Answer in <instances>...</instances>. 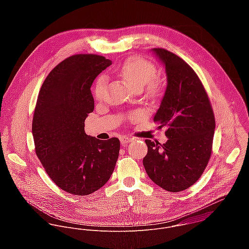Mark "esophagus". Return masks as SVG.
<instances>
[{"instance_id": "1", "label": "esophagus", "mask_w": 249, "mask_h": 249, "mask_svg": "<svg viewBox=\"0 0 249 249\" xmlns=\"http://www.w3.org/2000/svg\"><path fill=\"white\" fill-rule=\"evenodd\" d=\"M120 141H121V143H122L123 145H125L126 143H128V142H130L132 141V138H128V137H122V138L120 139Z\"/></svg>"}]
</instances>
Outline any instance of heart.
<instances>
[{
    "label": "heart",
    "instance_id": "obj_1",
    "mask_svg": "<svg viewBox=\"0 0 249 249\" xmlns=\"http://www.w3.org/2000/svg\"><path fill=\"white\" fill-rule=\"evenodd\" d=\"M156 72V67L148 60L142 57H132L124 63L119 71V75L135 90H141L146 85L148 93H155L160 87V80L155 76ZM106 86L107 77L100 76L94 89L97 99L103 98Z\"/></svg>",
    "mask_w": 249,
    "mask_h": 249
}]
</instances>
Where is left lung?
I'll return each mask as SVG.
<instances>
[{
  "mask_svg": "<svg viewBox=\"0 0 249 249\" xmlns=\"http://www.w3.org/2000/svg\"><path fill=\"white\" fill-rule=\"evenodd\" d=\"M165 67L167 87L153 122L167 127L168 141L145 140L142 164L149 178L168 192L194 185L212 153L215 122L208 95L195 71L177 54L152 49Z\"/></svg>",
  "mask_w": 249,
  "mask_h": 249,
  "instance_id": "left-lung-1",
  "label": "left lung"
}]
</instances>
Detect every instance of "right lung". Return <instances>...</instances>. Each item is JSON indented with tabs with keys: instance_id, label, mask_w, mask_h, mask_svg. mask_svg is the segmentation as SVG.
<instances>
[{
	"instance_id": "add662e5",
	"label": "right lung",
	"mask_w": 249,
	"mask_h": 249,
	"mask_svg": "<svg viewBox=\"0 0 249 249\" xmlns=\"http://www.w3.org/2000/svg\"><path fill=\"white\" fill-rule=\"evenodd\" d=\"M111 64L102 55H72L52 70L39 91L33 120L36 155L51 179L71 195L101 189L119 157L118 138L100 140L84 130L94 110L93 81Z\"/></svg>"
}]
</instances>
